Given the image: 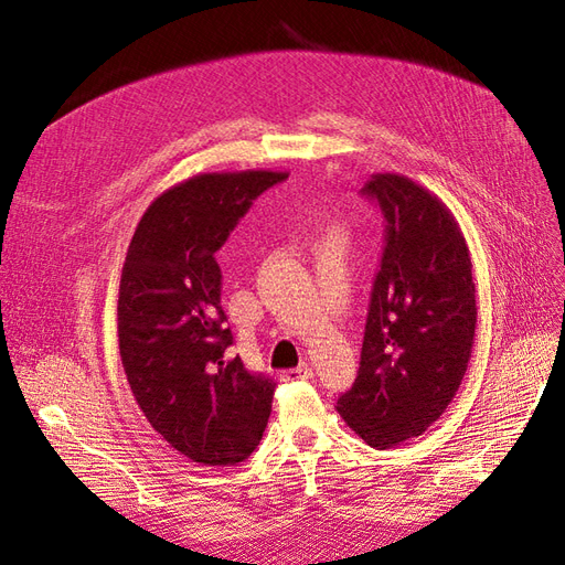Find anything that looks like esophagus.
Masks as SVG:
<instances>
[{
	"label": "esophagus",
	"instance_id": "esophagus-1",
	"mask_svg": "<svg viewBox=\"0 0 565 565\" xmlns=\"http://www.w3.org/2000/svg\"><path fill=\"white\" fill-rule=\"evenodd\" d=\"M312 377H315V373L307 366V363H302V366H298V369L284 371V380H312Z\"/></svg>",
	"mask_w": 565,
	"mask_h": 565
}]
</instances>
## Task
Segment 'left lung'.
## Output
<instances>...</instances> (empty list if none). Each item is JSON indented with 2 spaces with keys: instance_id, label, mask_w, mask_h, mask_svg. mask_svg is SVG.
<instances>
[{
  "instance_id": "left-lung-1",
  "label": "left lung",
  "mask_w": 565,
  "mask_h": 565,
  "mask_svg": "<svg viewBox=\"0 0 565 565\" xmlns=\"http://www.w3.org/2000/svg\"><path fill=\"white\" fill-rule=\"evenodd\" d=\"M385 215L359 375L338 413L371 448L420 436L462 385L477 331L471 258L450 209L398 173L361 190Z\"/></svg>"
}]
</instances>
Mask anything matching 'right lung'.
Returning <instances> with one entry per match:
<instances>
[{"label": "right lung", "instance_id": "1", "mask_svg": "<svg viewBox=\"0 0 565 565\" xmlns=\"http://www.w3.org/2000/svg\"><path fill=\"white\" fill-rule=\"evenodd\" d=\"M284 178L263 169L192 175L154 199L126 250L121 366L148 423L192 462H242L267 427L275 382L227 354L232 331L215 250L253 199Z\"/></svg>", "mask_w": 565, "mask_h": 565}]
</instances>
